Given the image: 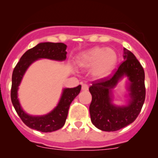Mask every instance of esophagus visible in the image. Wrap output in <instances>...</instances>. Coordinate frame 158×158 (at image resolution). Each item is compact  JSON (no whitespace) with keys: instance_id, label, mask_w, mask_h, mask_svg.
<instances>
[{"instance_id":"34e87169","label":"esophagus","mask_w":158,"mask_h":158,"mask_svg":"<svg viewBox=\"0 0 158 158\" xmlns=\"http://www.w3.org/2000/svg\"><path fill=\"white\" fill-rule=\"evenodd\" d=\"M81 90H84V91H86V90H88V85L87 84H82L81 85Z\"/></svg>"}]
</instances>
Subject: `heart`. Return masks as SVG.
<instances>
[{"label":"heart","mask_w":158,"mask_h":158,"mask_svg":"<svg viewBox=\"0 0 158 158\" xmlns=\"http://www.w3.org/2000/svg\"><path fill=\"white\" fill-rule=\"evenodd\" d=\"M117 63V55L111 48L95 47L83 52L76 60L78 68L81 69L92 68L91 73L94 77L102 79L111 73Z\"/></svg>","instance_id":"1"}]
</instances>
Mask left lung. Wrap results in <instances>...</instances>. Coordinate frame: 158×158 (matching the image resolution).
<instances>
[{
  "mask_svg": "<svg viewBox=\"0 0 158 158\" xmlns=\"http://www.w3.org/2000/svg\"><path fill=\"white\" fill-rule=\"evenodd\" d=\"M124 61L112 76L93 81L89 88L92 101L89 107L90 119L99 129L115 131L131 124L138 117L146 97L145 73L142 65L131 52L124 48ZM123 76L130 80V99L128 106L112 103V89Z\"/></svg>",
  "mask_w": 158,
  "mask_h": 158,
  "instance_id": "8db88e82",
  "label": "left lung"
}]
</instances>
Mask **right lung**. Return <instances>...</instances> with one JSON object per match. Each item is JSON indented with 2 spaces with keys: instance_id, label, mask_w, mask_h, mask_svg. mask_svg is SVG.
I'll return each mask as SVG.
<instances>
[{
  "instance_id": "right-lung-1",
  "label": "right lung",
  "mask_w": 158,
  "mask_h": 158,
  "mask_svg": "<svg viewBox=\"0 0 158 158\" xmlns=\"http://www.w3.org/2000/svg\"><path fill=\"white\" fill-rule=\"evenodd\" d=\"M67 45L63 43L44 42L28 50L21 56L12 73L11 100L23 123L32 129L41 132H52L64 126L70 104L81 90V85L73 88H64L57 106L51 112L43 116L27 114L21 108L18 99V90L27 68L39 59L56 61L66 59Z\"/></svg>"
}]
</instances>
